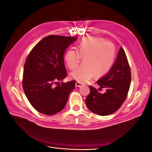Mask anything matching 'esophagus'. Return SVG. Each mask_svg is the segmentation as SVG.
Masks as SVG:
<instances>
[{"instance_id":"1","label":"esophagus","mask_w":152,"mask_h":152,"mask_svg":"<svg viewBox=\"0 0 152 152\" xmlns=\"http://www.w3.org/2000/svg\"><path fill=\"white\" fill-rule=\"evenodd\" d=\"M82 86H83V84H82V83H80V82H77L75 83V86L76 87H82Z\"/></svg>"}]
</instances>
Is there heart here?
Listing matches in <instances>:
<instances>
[{
	"label": "heart",
	"instance_id": "b5f03b06",
	"mask_svg": "<svg viewBox=\"0 0 152 152\" xmlns=\"http://www.w3.org/2000/svg\"><path fill=\"white\" fill-rule=\"evenodd\" d=\"M116 50L113 44L99 37H89L78 44L77 50L68 49L65 55L68 67L73 70L79 65L81 58H84V66L70 73L72 79L86 83L96 74L102 76L111 69L115 58Z\"/></svg>",
	"mask_w": 152,
	"mask_h": 152
}]
</instances>
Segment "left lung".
<instances>
[{
    "label": "left lung",
    "mask_w": 152,
    "mask_h": 152,
    "mask_svg": "<svg viewBox=\"0 0 152 152\" xmlns=\"http://www.w3.org/2000/svg\"><path fill=\"white\" fill-rule=\"evenodd\" d=\"M131 80V70L124 49L120 48L116 61L110 71L97 81L99 89L106 88L102 94L90 86V93L86 103L90 111L101 116L115 112L126 99Z\"/></svg>",
    "instance_id": "8db88e82"
}]
</instances>
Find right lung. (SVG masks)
<instances>
[{
	"label": "right lung",
	"instance_id": "add662e5",
	"mask_svg": "<svg viewBox=\"0 0 152 152\" xmlns=\"http://www.w3.org/2000/svg\"><path fill=\"white\" fill-rule=\"evenodd\" d=\"M77 39L49 35L37 44L27 57L23 87L29 102L39 112L52 115L65 107L75 81L60 83L66 76L64 54Z\"/></svg>",
	"mask_w": 152,
	"mask_h": 152
}]
</instances>
